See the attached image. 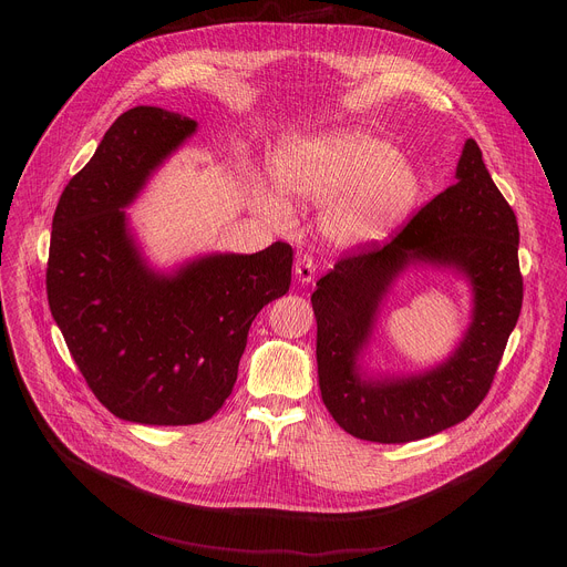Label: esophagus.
I'll use <instances>...</instances> for the list:
<instances>
[{
	"mask_svg": "<svg viewBox=\"0 0 567 567\" xmlns=\"http://www.w3.org/2000/svg\"><path fill=\"white\" fill-rule=\"evenodd\" d=\"M316 276V262L311 256H298L296 260V278L300 282H311Z\"/></svg>",
	"mask_w": 567,
	"mask_h": 567,
	"instance_id": "obj_1",
	"label": "esophagus"
}]
</instances>
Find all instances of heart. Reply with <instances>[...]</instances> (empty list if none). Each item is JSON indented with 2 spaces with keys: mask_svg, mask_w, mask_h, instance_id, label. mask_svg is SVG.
<instances>
[{
  "mask_svg": "<svg viewBox=\"0 0 567 567\" xmlns=\"http://www.w3.org/2000/svg\"><path fill=\"white\" fill-rule=\"evenodd\" d=\"M276 190L298 206H328L322 230L337 245H363L385 235L417 195V179L396 150L361 130L291 138L274 156ZM258 208L287 224V204L267 188L256 190Z\"/></svg>",
  "mask_w": 567,
  "mask_h": 567,
  "instance_id": "obj_1",
  "label": "heart"
}]
</instances>
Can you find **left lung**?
I'll list each match as a JSON object with an SVG mask.
<instances>
[{
  "mask_svg": "<svg viewBox=\"0 0 567 567\" xmlns=\"http://www.w3.org/2000/svg\"><path fill=\"white\" fill-rule=\"evenodd\" d=\"M455 184L422 206L390 241H363L316 282V361L322 403L350 435L406 444L464 422L487 396L523 307L518 221L473 138L464 143ZM411 259L460 268L474 285V322L440 369L363 382L353 368L375 307Z\"/></svg>",
  "mask_w": 567,
  "mask_h": 567,
  "instance_id": "obj_1",
  "label": "left lung"
}]
</instances>
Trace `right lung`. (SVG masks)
I'll return each instance as SVG.
<instances>
[{"label":"right lung","mask_w":567,"mask_h":567,"mask_svg":"<svg viewBox=\"0 0 567 567\" xmlns=\"http://www.w3.org/2000/svg\"><path fill=\"white\" fill-rule=\"evenodd\" d=\"M195 127L161 107L127 110L53 213L51 313L96 399L136 424L210 420L233 392L254 318L291 285L287 241L251 256H208L173 278L138 258L121 208Z\"/></svg>","instance_id":"right-lung-1"}]
</instances>
